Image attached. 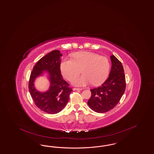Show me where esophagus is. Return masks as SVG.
<instances>
[{
    "instance_id": "esophagus-1",
    "label": "esophagus",
    "mask_w": 154,
    "mask_h": 154,
    "mask_svg": "<svg viewBox=\"0 0 154 154\" xmlns=\"http://www.w3.org/2000/svg\"><path fill=\"white\" fill-rule=\"evenodd\" d=\"M73 90H82V89H80V88H74L73 89Z\"/></svg>"
}]
</instances>
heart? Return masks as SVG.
Segmentation results:
<instances>
[{
    "label": "heart",
    "mask_w": 154,
    "mask_h": 154,
    "mask_svg": "<svg viewBox=\"0 0 154 154\" xmlns=\"http://www.w3.org/2000/svg\"><path fill=\"white\" fill-rule=\"evenodd\" d=\"M110 64L105 56L90 52L73 53L71 58H63L60 63L61 73L66 80L72 81L81 73L83 75L73 81V84L82 86L92 84L97 86L106 80Z\"/></svg>",
    "instance_id": "1"
}]
</instances>
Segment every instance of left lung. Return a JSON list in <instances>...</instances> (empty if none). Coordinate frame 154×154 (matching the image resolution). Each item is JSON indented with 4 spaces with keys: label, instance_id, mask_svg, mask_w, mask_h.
Instances as JSON below:
<instances>
[{
    "label": "left lung",
    "instance_id": "1",
    "mask_svg": "<svg viewBox=\"0 0 154 154\" xmlns=\"http://www.w3.org/2000/svg\"><path fill=\"white\" fill-rule=\"evenodd\" d=\"M112 69L109 78L101 86L91 89L88 101L90 109L97 112H109L117 105L126 89V81L122 63L112 55Z\"/></svg>",
    "mask_w": 154,
    "mask_h": 154
}]
</instances>
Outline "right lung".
Masks as SVG:
<instances>
[{
	"mask_svg": "<svg viewBox=\"0 0 154 154\" xmlns=\"http://www.w3.org/2000/svg\"><path fill=\"white\" fill-rule=\"evenodd\" d=\"M62 54L54 50L40 58L31 73L28 88L36 106L43 112L54 114L61 112L69 101L72 89L61 74L60 63ZM46 71L50 82L49 89L45 92L36 90L34 86L35 79Z\"/></svg>",
	"mask_w": 154,
	"mask_h": 154,
	"instance_id": "1",
	"label": "right lung"
}]
</instances>
